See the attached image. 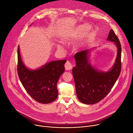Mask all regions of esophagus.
Instances as JSON below:
<instances>
[{"mask_svg": "<svg viewBox=\"0 0 133 133\" xmlns=\"http://www.w3.org/2000/svg\"><path fill=\"white\" fill-rule=\"evenodd\" d=\"M72 66L71 63L69 62V61H67L66 63L65 64V69L66 70H70L72 69Z\"/></svg>", "mask_w": 133, "mask_h": 133, "instance_id": "1", "label": "esophagus"}]
</instances>
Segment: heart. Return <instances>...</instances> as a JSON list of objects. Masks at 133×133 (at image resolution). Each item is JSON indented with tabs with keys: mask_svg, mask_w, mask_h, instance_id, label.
I'll return each instance as SVG.
<instances>
[{
	"mask_svg": "<svg viewBox=\"0 0 133 133\" xmlns=\"http://www.w3.org/2000/svg\"><path fill=\"white\" fill-rule=\"evenodd\" d=\"M91 28L90 25H87V24H81L79 26H78L76 28L75 30V34L77 36L80 37V36H86L88 33L91 31ZM83 42H81L79 44H81V43H82ZM57 47L58 49H61L62 48V47L60 45H57Z\"/></svg>",
	"mask_w": 133,
	"mask_h": 133,
	"instance_id": "heart-1",
	"label": "heart"
}]
</instances>
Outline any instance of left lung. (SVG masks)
I'll return each mask as SVG.
<instances>
[{"label": "left lung", "instance_id": "left-lung-1", "mask_svg": "<svg viewBox=\"0 0 133 133\" xmlns=\"http://www.w3.org/2000/svg\"><path fill=\"white\" fill-rule=\"evenodd\" d=\"M107 40L113 42L117 48L115 62L108 71L98 70L89 61L91 49L76 53V66L72 74L78 99L86 104H94L104 98L114 86L121 71V47L118 38L110 30Z\"/></svg>", "mask_w": 133, "mask_h": 133}]
</instances>
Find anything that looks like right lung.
Masks as SVG:
<instances>
[{"label": "right lung", "instance_id": "1", "mask_svg": "<svg viewBox=\"0 0 133 133\" xmlns=\"http://www.w3.org/2000/svg\"><path fill=\"white\" fill-rule=\"evenodd\" d=\"M17 58L18 75L30 96L43 104L49 103L56 100L58 96L57 83L64 72V64L66 61H54L37 69H29L22 62L19 45Z\"/></svg>", "mask_w": 133, "mask_h": 133}]
</instances>
